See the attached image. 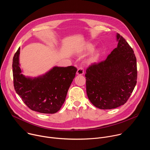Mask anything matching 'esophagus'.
I'll return each mask as SVG.
<instances>
[{
    "mask_svg": "<svg viewBox=\"0 0 150 150\" xmlns=\"http://www.w3.org/2000/svg\"><path fill=\"white\" fill-rule=\"evenodd\" d=\"M84 73V71H83V69L82 67H79L78 70H77V72H76V74L77 75H83Z\"/></svg>",
    "mask_w": 150,
    "mask_h": 150,
    "instance_id": "1",
    "label": "esophagus"
}]
</instances>
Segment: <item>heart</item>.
Masks as SVG:
<instances>
[{
  "label": "heart",
  "instance_id": "1",
  "mask_svg": "<svg viewBox=\"0 0 150 150\" xmlns=\"http://www.w3.org/2000/svg\"><path fill=\"white\" fill-rule=\"evenodd\" d=\"M94 48V45L91 43H87L84 45L82 48V50L84 52H91ZM100 56V52L99 50H96L94 53H93L90 57L88 59V62L89 63H94L96 62Z\"/></svg>",
  "mask_w": 150,
  "mask_h": 150
}]
</instances>
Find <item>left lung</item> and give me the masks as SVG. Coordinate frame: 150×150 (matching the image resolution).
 I'll use <instances>...</instances> for the list:
<instances>
[{"label": "left lung", "mask_w": 150, "mask_h": 150, "mask_svg": "<svg viewBox=\"0 0 150 150\" xmlns=\"http://www.w3.org/2000/svg\"><path fill=\"white\" fill-rule=\"evenodd\" d=\"M118 44L105 60L92 63L86 70V90L91 103L100 109L123 105L137 80V59L132 47L117 34Z\"/></svg>", "instance_id": "1"}]
</instances>
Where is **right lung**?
Here are the masks:
<instances>
[{
  "mask_svg": "<svg viewBox=\"0 0 150 150\" xmlns=\"http://www.w3.org/2000/svg\"><path fill=\"white\" fill-rule=\"evenodd\" d=\"M19 47L13 57V86L16 93L28 108L41 113L58 112L65 101L77 69L73 67L53 68L45 75L27 78L19 67Z\"/></svg>",
  "mask_w": 150,
  "mask_h": 150,
  "instance_id": "obj_1",
  "label": "right lung"
}]
</instances>
